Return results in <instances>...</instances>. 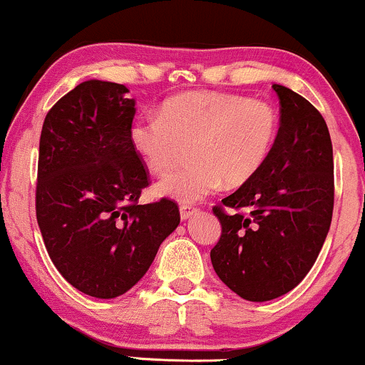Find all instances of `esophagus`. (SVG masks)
<instances>
[{
  "label": "esophagus",
  "mask_w": 365,
  "mask_h": 365,
  "mask_svg": "<svg viewBox=\"0 0 365 365\" xmlns=\"http://www.w3.org/2000/svg\"><path fill=\"white\" fill-rule=\"evenodd\" d=\"M199 212V209L197 207H192V206H180V216H182V220H188V217H192L194 215Z\"/></svg>",
  "instance_id": "1"
}]
</instances>
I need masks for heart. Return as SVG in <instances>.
I'll list each match as a JSON object with an SVG mask.
<instances>
[{"mask_svg": "<svg viewBox=\"0 0 365 365\" xmlns=\"http://www.w3.org/2000/svg\"><path fill=\"white\" fill-rule=\"evenodd\" d=\"M279 116L269 103L216 91H192L140 115L130 128L133 149L153 175L170 173L190 150L192 163L159 183V194L192 204L225 183L244 185L276 144Z\"/></svg>", "mask_w": 365, "mask_h": 365, "instance_id": "obj_1", "label": "heart"}]
</instances>
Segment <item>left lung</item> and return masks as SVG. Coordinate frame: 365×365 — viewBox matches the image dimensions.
<instances>
[{
	"label": "left lung",
	"mask_w": 365,
	"mask_h": 365,
	"mask_svg": "<svg viewBox=\"0 0 365 365\" xmlns=\"http://www.w3.org/2000/svg\"><path fill=\"white\" fill-rule=\"evenodd\" d=\"M282 104L276 144L252 180L212 212L221 237L211 250L216 274L250 302L297 287L311 271L329 232L334 204L333 145L316 108L274 83ZM233 213H226L225 207Z\"/></svg>",
	"instance_id": "obj_1"
}]
</instances>
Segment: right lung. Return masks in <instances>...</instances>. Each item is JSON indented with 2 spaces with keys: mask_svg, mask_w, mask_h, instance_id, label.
I'll return each mask as SVG.
<instances>
[{
  "mask_svg": "<svg viewBox=\"0 0 365 365\" xmlns=\"http://www.w3.org/2000/svg\"><path fill=\"white\" fill-rule=\"evenodd\" d=\"M121 83L87 81L46 115L36 216L46 250L72 287L115 299L148 273L180 223L178 204H139L149 170L130 140L135 101Z\"/></svg>",
  "mask_w": 365,
  "mask_h": 365,
  "instance_id": "right-lung-1",
  "label": "right lung"
}]
</instances>
